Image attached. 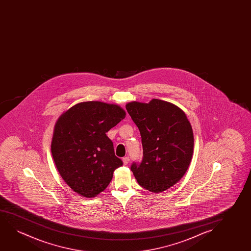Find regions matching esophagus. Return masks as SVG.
<instances>
[{
  "instance_id": "obj_1",
  "label": "esophagus",
  "mask_w": 251,
  "mask_h": 251,
  "mask_svg": "<svg viewBox=\"0 0 251 251\" xmlns=\"http://www.w3.org/2000/svg\"><path fill=\"white\" fill-rule=\"evenodd\" d=\"M123 162H124V165H127L128 162H129V158H128V157H124V158H123Z\"/></svg>"
}]
</instances>
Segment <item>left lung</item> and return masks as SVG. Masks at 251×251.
I'll return each mask as SVG.
<instances>
[{"mask_svg":"<svg viewBox=\"0 0 251 251\" xmlns=\"http://www.w3.org/2000/svg\"><path fill=\"white\" fill-rule=\"evenodd\" d=\"M126 109L141 136L143 158L131 166L138 183L159 193L179 182L189 168L194 134L186 114L174 103L151 100L129 102Z\"/></svg>","mask_w":251,"mask_h":251,"instance_id":"8db88e82","label":"left lung"}]
</instances>
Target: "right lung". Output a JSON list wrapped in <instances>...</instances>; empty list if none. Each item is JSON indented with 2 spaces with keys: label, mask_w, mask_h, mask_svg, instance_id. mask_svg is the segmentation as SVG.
<instances>
[{
  "label": "right lung",
  "mask_w": 251,
  "mask_h": 251,
  "mask_svg": "<svg viewBox=\"0 0 251 251\" xmlns=\"http://www.w3.org/2000/svg\"><path fill=\"white\" fill-rule=\"evenodd\" d=\"M125 117L117 104L87 101L76 103L56 121L52 157L64 182L79 196H98L123 165L106 133Z\"/></svg>",
  "instance_id": "add662e5"
}]
</instances>
